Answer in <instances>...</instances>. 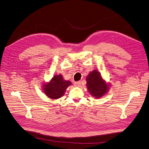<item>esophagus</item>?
<instances>
[{
  "label": "esophagus",
  "mask_w": 149,
  "mask_h": 149,
  "mask_svg": "<svg viewBox=\"0 0 149 149\" xmlns=\"http://www.w3.org/2000/svg\"><path fill=\"white\" fill-rule=\"evenodd\" d=\"M75 86H80L81 82H75Z\"/></svg>",
  "instance_id": "obj_1"
}]
</instances>
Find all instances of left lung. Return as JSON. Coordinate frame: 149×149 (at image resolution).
I'll use <instances>...</instances> for the list:
<instances>
[{"mask_svg":"<svg viewBox=\"0 0 149 149\" xmlns=\"http://www.w3.org/2000/svg\"><path fill=\"white\" fill-rule=\"evenodd\" d=\"M87 86L91 94L96 98L102 97L109 89V86L103 80L98 72L93 70L86 78Z\"/></svg>","mask_w":149,"mask_h":149,"instance_id":"8db88e82","label":"left lung"}]
</instances>
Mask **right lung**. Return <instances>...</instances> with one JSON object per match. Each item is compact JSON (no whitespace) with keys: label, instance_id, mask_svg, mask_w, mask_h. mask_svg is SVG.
<instances>
[{"label":"right lung","instance_id":"obj_1","mask_svg":"<svg viewBox=\"0 0 149 149\" xmlns=\"http://www.w3.org/2000/svg\"><path fill=\"white\" fill-rule=\"evenodd\" d=\"M70 81H64L61 75H56L51 81L44 85V91L46 95L52 99H58L63 95Z\"/></svg>","mask_w":149,"mask_h":149}]
</instances>
